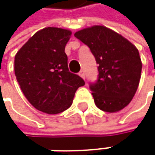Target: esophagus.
<instances>
[{"label":"esophagus","instance_id":"34e87169","mask_svg":"<svg viewBox=\"0 0 155 155\" xmlns=\"http://www.w3.org/2000/svg\"><path fill=\"white\" fill-rule=\"evenodd\" d=\"M79 75H80L81 77L82 78V79H85V74H84V72H83L82 70H81V72L79 73Z\"/></svg>","mask_w":155,"mask_h":155}]
</instances>
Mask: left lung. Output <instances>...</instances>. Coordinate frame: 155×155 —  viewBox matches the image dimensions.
<instances>
[{"mask_svg": "<svg viewBox=\"0 0 155 155\" xmlns=\"http://www.w3.org/2000/svg\"><path fill=\"white\" fill-rule=\"evenodd\" d=\"M74 37L90 47L99 64L98 80L90 84L96 106L109 113L127 107L141 78L142 62L137 48L104 26L83 28Z\"/></svg>", "mask_w": 155, "mask_h": 155, "instance_id": "1", "label": "left lung"}]
</instances>
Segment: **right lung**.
I'll return each mask as SVG.
<instances>
[{
    "instance_id": "right-lung-1",
    "label": "right lung",
    "mask_w": 155,
    "mask_h": 155,
    "mask_svg": "<svg viewBox=\"0 0 155 155\" xmlns=\"http://www.w3.org/2000/svg\"><path fill=\"white\" fill-rule=\"evenodd\" d=\"M71 35L68 29L45 28L15 55V75L23 94L34 108L47 114L70 108L75 91L85 84L68 69L64 49Z\"/></svg>"
}]
</instances>
